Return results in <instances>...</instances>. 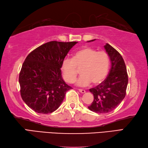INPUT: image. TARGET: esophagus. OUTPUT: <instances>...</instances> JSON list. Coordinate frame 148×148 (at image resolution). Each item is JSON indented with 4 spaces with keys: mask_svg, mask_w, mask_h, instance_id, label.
Listing matches in <instances>:
<instances>
[{
    "mask_svg": "<svg viewBox=\"0 0 148 148\" xmlns=\"http://www.w3.org/2000/svg\"><path fill=\"white\" fill-rule=\"evenodd\" d=\"M79 91L81 92V93H82V94H84V93H85V92H86V91L85 90L81 89V88L79 89Z\"/></svg>",
    "mask_w": 148,
    "mask_h": 148,
    "instance_id": "1",
    "label": "esophagus"
}]
</instances>
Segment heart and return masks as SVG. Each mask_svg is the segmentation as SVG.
<instances>
[{
	"label": "heart",
	"mask_w": 148,
	"mask_h": 148,
	"mask_svg": "<svg viewBox=\"0 0 148 148\" xmlns=\"http://www.w3.org/2000/svg\"><path fill=\"white\" fill-rule=\"evenodd\" d=\"M110 59L105 51H98L95 49L85 47L76 51L72 59L65 58L62 63V70L65 80L73 83L80 69L82 75L76 80L81 86L101 83L105 79L109 71Z\"/></svg>",
	"instance_id": "obj_1"
}]
</instances>
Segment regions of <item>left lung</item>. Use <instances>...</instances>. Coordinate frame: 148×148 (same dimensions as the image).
Returning a JSON list of instances; mask_svg holds the SVG:
<instances>
[{
  "label": "left lung",
  "instance_id": "1",
  "mask_svg": "<svg viewBox=\"0 0 148 148\" xmlns=\"http://www.w3.org/2000/svg\"><path fill=\"white\" fill-rule=\"evenodd\" d=\"M104 47L110 59L111 69L102 83L89 90L94 99L88 108L97 114L108 113L119 105L125 97L128 83L126 66L122 56L108 43Z\"/></svg>",
  "mask_w": 148,
  "mask_h": 148
}]
</instances>
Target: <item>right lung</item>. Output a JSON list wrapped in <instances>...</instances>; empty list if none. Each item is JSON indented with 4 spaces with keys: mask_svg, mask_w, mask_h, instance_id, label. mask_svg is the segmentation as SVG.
<instances>
[{
    "mask_svg": "<svg viewBox=\"0 0 148 148\" xmlns=\"http://www.w3.org/2000/svg\"><path fill=\"white\" fill-rule=\"evenodd\" d=\"M77 42L52 41L28 54L19 74L20 94L30 108L49 114L59 108L72 87L62 76V63Z\"/></svg>",
    "mask_w": 148,
    "mask_h": 148,
    "instance_id": "1",
    "label": "right lung"
}]
</instances>
